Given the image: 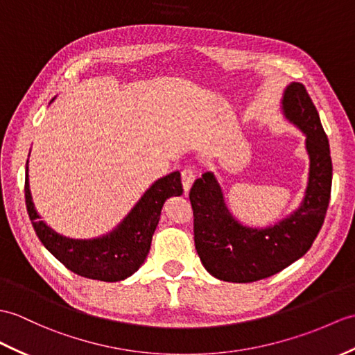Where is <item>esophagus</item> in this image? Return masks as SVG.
Wrapping results in <instances>:
<instances>
[{"label": "esophagus", "mask_w": 355, "mask_h": 355, "mask_svg": "<svg viewBox=\"0 0 355 355\" xmlns=\"http://www.w3.org/2000/svg\"><path fill=\"white\" fill-rule=\"evenodd\" d=\"M181 181H183L184 192L189 193V191H191V187L195 181V171L192 168H184L183 171H181Z\"/></svg>", "instance_id": "esophagus-1"}]
</instances>
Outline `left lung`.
<instances>
[{
	"label": "left lung",
	"mask_w": 355,
	"mask_h": 355,
	"mask_svg": "<svg viewBox=\"0 0 355 355\" xmlns=\"http://www.w3.org/2000/svg\"><path fill=\"white\" fill-rule=\"evenodd\" d=\"M282 113L306 136L309 180L298 209L268 227L242 224L228 209L211 171L204 172L189 193L196 252L205 270L222 282L251 283L275 275L311 248L324 224L331 193V154L319 113L301 83L286 86Z\"/></svg>",
	"instance_id": "obj_1"
}]
</instances>
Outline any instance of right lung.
Here are the masks:
<instances>
[{"mask_svg": "<svg viewBox=\"0 0 355 355\" xmlns=\"http://www.w3.org/2000/svg\"><path fill=\"white\" fill-rule=\"evenodd\" d=\"M181 193L180 172H171L146 189L112 232L92 239H73L57 233L40 218L30 192L28 160L26 166L27 211L40 242L73 274L105 283L122 282L144 265L164 201Z\"/></svg>", "mask_w": 355, "mask_h": 355, "instance_id": "add662e5", "label": "right lung"}]
</instances>
